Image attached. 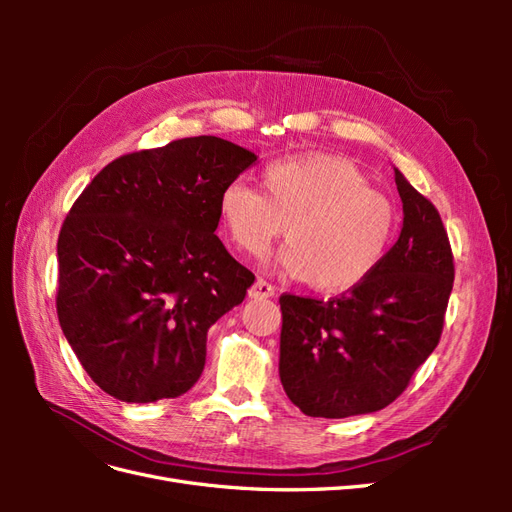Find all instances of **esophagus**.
Wrapping results in <instances>:
<instances>
[{"label":"esophagus","instance_id":"1","mask_svg":"<svg viewBox=\"0 0 512 512\" xmlns=\"http://www.w3.org/2000/svg\"><path fill=\"white\" fill-rule=\"evenodd\" d=\"M275 294V286L269 284L267 280H256L254 286L250 288V297L252 299H269Z\"/></svg>","mask_w":512,"mask_h":512}]
</instances>
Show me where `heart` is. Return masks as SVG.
Instances as JSON below:
<instances>
[{
  "label": "heart",
  "mask_w": 512,
  "mask_h": 512,
  "mask_svg": "<svg viewBox=\"0 0 512 512\" xmlns=\"http://www.w3.org/2000/svg\"><path fill=\"white\" fill-rule=\"evenodd\" d=\"M260 185L232 181L220 194L222 224L241 252H265L286 228L277 265L320 292L356 288L389 254L397 207L350 160L329 153L275 160Z\"/></svg>",
  "instance_id": "1"
}]
</instances>
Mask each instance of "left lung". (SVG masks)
I'll use <instances>...</instances> for the list:
<instances>
[{"instance_id":"8db88e82","label":"left lung","mask_w":512,"mask_h":512,"mask_svg":"<svg viewBox=\"0 0 512 512\" xmlns=\"http://www.w3.org/2000/svg\"><path fill=\"white\" fill-rule=\"evenodd\" d=\"M404 226L376 273L331 301L282 294L280 378L307 416L382 410L438 346L455 265L438 209L395 168Z\"/></svg>"}]
</instances>
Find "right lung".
I'll list each match as a JSON object with an SVG mask.
<instances>
[{
  "instance_id": "1",
  "label": "right lung",
  "mask_w": 512,
  "mask_h": 512,
  "mask_svg": "<svg viewBox=\"0 0 512 512\" xmlns=\"http://www.w3.org/2000/svg\"><path fill=\"white\" fill-rule=\"evenodd\" d=\"M258 158L218 136L126 153L76 198L57 241V316L83 369L128 404L188 393L207 331L254 273L215 235L220 194Z\"/></svg>"
}]
</instances>
